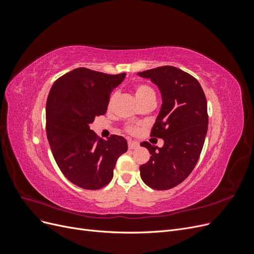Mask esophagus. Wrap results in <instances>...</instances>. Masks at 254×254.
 Returning <instances> with one entry per match:
<instances>
[{"mask_svg":"<svg viewBox=\"0 0 254 254\" xmlns=\"http://www.w3.org/2000/svg\"><path fill=\"white\" fill-rule=\"evenodd\" d=\"M139 147V143L133 142V141H128V148L129 149H135Z\"/></svg>","mask_w":254,"mask_h":254,"instance_id":"esophagus-1","label":"esophagus"}]
</instances>
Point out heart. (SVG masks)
<instances>
[{
    "label": "heart",
    "instance_id": "obj_1",
    "mask_svg": "<svg viewBox=\"0 0 254 254\" xmlns=\"http://www.w3.org/2000/svg\"><path fill=\"white\" fill-rule=\"evenodd\" d=\"M134 96L139 104H142L145 101H148V99H156V93L155 91H153V89L147 86V84H143V83L137 84V86L134 88ZM114 97H115L114 94L110 97L109 106H111L112 102L114 101ZM130 131L134 132L135 130L130 129Z\"/></svg>",
    "mask_w": 254,
    "mask_h": 254
}]
</instances>
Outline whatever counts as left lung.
<instances>
[{"mask_svg":"<svg viewBox=\"0 0 254 254\" xmlns=\"http://www.w3.org/2000/svg\"><path fill=\"white\" fill-rule=\"evenodd\" d=\"M137 75L160 90L162 105L150 135L164 141L162 147L141 143L151 155L140 166L141 178L153 190H170L188 178L200 157L209 123L206 98L198 80L178 67L159 66Z\"/></svg>","mask_w":254,"mask_h":254,"instance_id":"obj_1","label":"left lung"}]
</instances>
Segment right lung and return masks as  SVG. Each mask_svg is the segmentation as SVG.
<instances>
[{"label": "right lung", "instance_id": "right-lung-1", "mask_svg": "<svg viewBox=\"0 0 254 254\" xmlns=\"http://www.w3.org/2000/svg\"><path fill=\"white\" fill-rule=\"evenodd\" d=\"M126 73L109 75L77 67L59 77L47 101V135L54 159L65 178L84 190L106 187L126 139H97L90 125L108 108L110 93Z\"/></svg>", "mask_w": 254, "mask_h": 254}]
</instances>
